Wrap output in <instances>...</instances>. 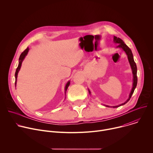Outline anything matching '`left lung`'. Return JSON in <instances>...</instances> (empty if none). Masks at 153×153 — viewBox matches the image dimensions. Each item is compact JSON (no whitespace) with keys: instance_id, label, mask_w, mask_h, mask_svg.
Masks as SVG:
<instances>
[{"instance_id":"obj_1","label":"left lung","mask_w":153,"mask_h":153,"mask_svg":"<svg viewBox=\"0 0 153 153\" xmlns=\"http://www.w3.org/2000/svg\"><path fill=\"white\" fill-rule=\"evenodd\" d=\"M114 42L116 43H117L118 45L117 47V48H122L125 52V53L127 55V57H128V61H129V65L131 66V70H132V73H133V88H132V90L131 91V93L129 94V98L127 99V100L126 102H125L124 103L120 104V105H117V106H108V105H105L106 106H108V107H113V108H117V107H119L121 105H125L126 103H127L130 98L131 97V96L133 95L134 91V90L136 88V87L137 86V66H136V64L134 60V58H133V53H132V51L131 50V49L125 44V43H124V42L119 37H117L116 36H114ZM88 91H89V93L90 94L91 92L90 91L88 90Z\"/></svg>"}]
</instances>
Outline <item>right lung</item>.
I'll return each instance as SVG.
<instances>
[{
    "label": "right lung",
    "mask_w": 153,
    "mask_h": 153,
    "mask_svg": "<svg viewBox=\"0 0 153 153\" xmlns=\"http://www.w3.org/2000/svg\"><path fill=\"white\" fill-rule=\"evenodd\" d=\"M28 51H29V48L28 47L25 51H24V52L22 53V54H20V57H19V65H18V67L16 69V73H15V79H16V80H15V85H16V83H17V74H18V73L20 69V67H21V65H22V63L24 59H25V56L27 55L28 53ZM70 84V82L68 81L66 85H65V93L66 94V91L67 90V88H68V86Z\"/></svg>",
    "instance_id": "right-lung-1"
}]
</instances>
